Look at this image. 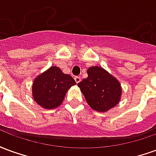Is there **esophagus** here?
<instances>
[{
  "label": "esophagus",
  "instance_id": "obj_1",
  "mask_svg": "<svg viewBox=\"0 0 156 156\" xmlns=\"http://www.w3.org/2000/svg\"><path fill=\"white\" fill-rule=\"evenodd\" d=\"M74 79L77 83H80V82H81V78H80L79 76H76V77L74 78Z\"/></svg>",
  "mask_w": 156,
  "mask_h": 156
}]
</instances>
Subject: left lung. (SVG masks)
<instances>
[{
    "label": "left lung",
    "mask_w": 156,
    "mask_h": 156,
    "mask_svg": "<svg viewBox=\"0 0 156 156\" xmlns=\"http://www.w3.org/2000/svg\"><path fill=\"white\" fill-rule=\"evenodd\" d=\"M88 78L78 83L88 105L98 112H106L118 105L122 89L118 79L101 67H90Z\"/></svg>",
    "instance_id": "1"
}]
</instances>
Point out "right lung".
<instances>
[{
  "label": "right lung",
  "instance_id": "1",
  "mask_svg": "<svg viewBox=\"0 0 156 156\" xmlns=\"http://www.w3.org/2000/svg\"><path fill=\"white\" fill-rule=\"evenodd\" d=\"M76 82L58 67H51L35 78L32 84L34 100L44 108H55L61 105L66 93Z\"/></svg>",
  "mask_w": 156,
  "mask_h": 156
}]
</instances>
